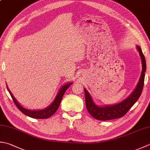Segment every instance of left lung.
Segmentation results:
<instances>
[{
	"mask_svg": "<svg viewBox=\"0 0 150 150\" xmlns=\"http://www.w3.org/2000/svg\"><path fill=\"white\" fill-rule=\"evenodd\" d=\"M137 48L139 51V55L141 56L142 60V71L136 88L126 99L123 100L122 103L113 105V106L99 107L94 104L90 93L86 89H84L86 106L89 113L95 119L100 120H108L122 117L131 109L133 104L137 101L139 98L141 96L143 90V86H144L146 64L145 57L143 55L141 48L138 46H137Z\"/></svg>",
	"mask_w": 150,
	"mask_h": 150,
	"instance_id": "1",
	"label": "left lung"
}]
</instances>
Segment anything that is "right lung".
I'll list each match as a JSON object with an SVG mask.
<instances>
[{"label": "right lung", "mask_w": 150, "mask_h": 150, "mask_svg": "<svg viewBox=\"0 0 150 150\" xmlns=\"http://www.w3.org/2000/svg\"><path fill=\"white\" fill-rule=\"evenodd\" d=\"M72 83H68L67 84H65L64 86H63L61 88H60V90L58 93V94H57V97H55V100H54L53 103L51 104L50 106L45 108V109L44 110H37V111L27 110L26 108H24L23 107L21 106V105L18 103V102L15 100V98H14L13 96V95L11 94L10 91L9 90L8 87H7V89L9 94L11 95L13 100L15 104L16 105V106L18 108V109L20 110L22 113H24V115H26L29 116L31 118H34V119H47V118L52 116L56 112L57 109H58L59 107V105L60 104V102H61L64 94L67 89L70 86V85Z\"/></svg>", "instance_id": "obj_1"}]
</instances>
